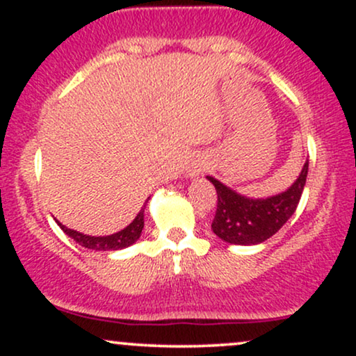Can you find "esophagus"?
Returning <instances> with one entry per match:
<instances>
[{
	"label": "esophagus",
	"instance_id": "1",
	"mask_svg": "<svg viewBox=\"0 0 356 356\" xmlns=\"http://www.w3.org/2000/svg\"><path fill=\"white\" fill-rule=\"evenodd\" d=\"M201 170H202V169H195L194 174H199V172H201Z\"/></svg>",
	"mask_w": 356,
	"mask_h": 356
}]
</instances>
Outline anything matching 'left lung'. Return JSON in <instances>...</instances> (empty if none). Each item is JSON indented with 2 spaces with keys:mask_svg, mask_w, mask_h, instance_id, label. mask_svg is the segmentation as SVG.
I'll return each mask as SVG.
<instances>
[{
  "mask_svg": "<svg viewBox=\"0 0 356 356\" xmlns=\"http://www.w3.org/2000/svg\"><path fill=\"white\" fill-rule=\"evenodd\" d=\"M308 177V161L300 177L286 192L268 199H251L238 194L218 179L207 177L218 192V209L212 219V231L231 244H259L276 234L295 214Z\"/></svg>",
  "mask_w": 356,
  "mask_h": 356,
  "instance_id": "8db88e82",
  "label": "left lung"
}]
</instances>
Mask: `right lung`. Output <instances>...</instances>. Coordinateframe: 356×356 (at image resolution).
<instances>
[{"instance_id":"1","label":"right lung","mask_w":356,"mask_h":356,"mask_svg":"<svg viewBox=\"0 0 356 356\" xmlns=\"http://www.w3.org/2000/svg\"><path fill=\"white\" fill-rule=\"evenodd\" d=\"M58 226L63 229L65 234H68L73 241L80 244V246L93 249V251H117V249L129 248L130 244H134L136 241L140 238L142 229H144V209L137 214V218L125 227L120 232H115L112 236H87L81 234V232H76L73 229H68L63 224L58 222Z\"/></svg>"}]
</instances>
